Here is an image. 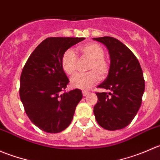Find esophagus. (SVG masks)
Wrapping results in <instances>:
<instances>
[{
	"label": "esophagus",
	"instance_id": "1",
	"mask_svg": "<svg viewBox=\"0 0 160 160\" xmlns=\"http://www.w3.org/2000/svg\"><path fill=\"white\" fill-rule=\"evenodd\" d=\"M82 93H83V96H87V95L88 94V93H89V92L87 91V90H83V91H82Z\"/></svg>",
	"mask_w": 160,
	"mask_h": 160
}]
</instances>
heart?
<instances>
[{"mask_svg":"<svg viewBox=\"0 0 160 160\" xmlns=\"http://www.w3.org/2000/svg\"><path fill=\"white\" fill-rule=\"evenodd\" d=\"M78 51L86 59H90L87 73L77 74L71 79V85L80 89H88L101 80L105 78L110 72V63L104 57V50L96 42H88L78 48ZM78 66V59L73 51L67 49L61 59V67L69 76L75 74Z\"/></svg>","mask_w":160,"mask_h":160,"instance_id":"b5f03b06","label":"heart"}]
</instances>
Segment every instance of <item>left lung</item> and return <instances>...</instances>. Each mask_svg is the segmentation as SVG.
Here are the masks:
<instances>
[{
    "mask_svg": "<svg viewBox=\"0 0 160 160\" xmlns=\"http://www.w3.org/2000/svg\"><path fill=\"white\" fill-rule=\"evenodd\" d=\"M105 45L110 55V72L98 88L93 114L100 126L114 131L128 125L136 115L145 90L142 70L136 56L125 45L113 37L93 38Z\"/></svg>",
    "mask_w": 160,
    "mask_h": 160,
    "instance_id": "obj_1",
    "label": "left lung"
}]
</instances>
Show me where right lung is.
<instances>
[{"label": "right lung", "mask_w": 160, "mask_h": 160, "mask_svg": "<svg viewBox=\"0 0 160 160\" xmlns=\"http://www.w3.org/2000/svg\"><path fill=\"white\" fill-rule=\"evenodd\" d=\"M85 38L50 37L28 57L20 78L21 101L32 123L48 133H59L71 123L83 98L81 90L66 92L68 77L61 67L64 52Z\"/></svg>", "instance_id": "1"}]
</instances>
